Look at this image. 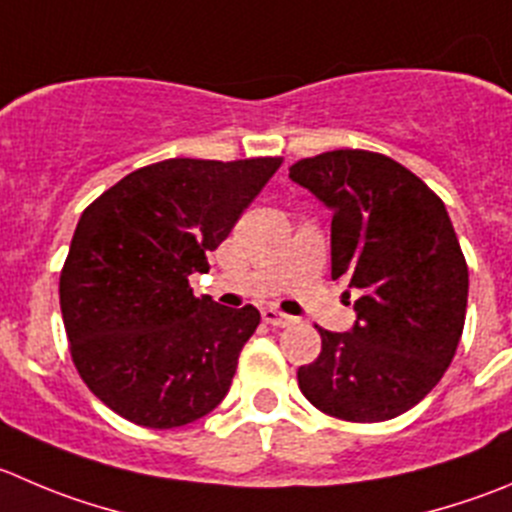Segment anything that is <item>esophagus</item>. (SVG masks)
Instances as JSON below:
<instances>
[{"mask_svg":"<svg viewBox=\"0 0 512 512\" xmlns=\"http://www.w3.org/2000/svg\"><path fill=\"white\" fill-rule=\"evenodd\" d=\"M261 316H264V321L269 326H289L291 321H294V316L284 314V311L274 309V306H266V309L261 311Z\"/></svg>","mask_w":512,"mask_h":512,"instance_id":"obj_1","label":"esophagus"}]
</instances>
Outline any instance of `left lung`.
Masks as SVG:
<instances>
[{
    "instance_id": "1",
    "label": "left lung",
    "mask_w": 512,
    "mask_h": 512,
    "mask_svg": "<svg viewBox=\"0 0 512 512\" xmlns=\"http://www.w3.org/2000/svg\"><path fill=\"white\" fill-rule=\"evenodd\" d=\"M289 178L332 208V279L359 289L349 332L319 326L299 367L316 410L384 422L415 407L450 367L465 326L467 264L447 208L412 170L369 150L304 158Z\"/></svg>"
}]
</instances>
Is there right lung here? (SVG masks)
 <instances>
[{
  "label": "right lung",
  "mask_w": 512,
  "mask_h": 512,
  "mask_svg": "<svg viewBox=\"0 0 512 512\" xmlns=\"http://www.w3.org/2000/svg\"><path fill=\"white\" fill-rule=\"evenodd\" d=\"M281 158H170L145 165L82 211L60 274V309L82 382L125 420L173 430L221 405L259 326L251 304L193 296Z\"/></svg>",
  "instance_id": "1"
}]
</instances>
